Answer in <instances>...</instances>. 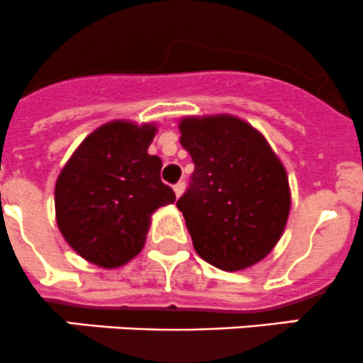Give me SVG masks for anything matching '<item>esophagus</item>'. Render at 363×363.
<instances>
[{"label": "esophagus", "instance_id": "1", "mask_svg": "<svg viewBox=\"0 0 363 363\" xmlns=\"http://www.w3.org/2000/svg\"><path fill=\"white\" fill-rule=\"evenodd\" d=\"M173 190H174V194H177V197H182V194L185 192V183H183V182L177 183V185L173 186Z\"/></svg>", "mask_w": 363, "mask_h": 363}]
</instances>
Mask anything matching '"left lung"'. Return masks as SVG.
Returning a JSON list of instances; mask_svg holds the SVG:
<instances>
[{
    "label": "left lung",
    "instance_id": "obj_1",
    "mask_svg": "<svg viewBox=\"0 0 363 363\" xmlns=\"http://www.w3.org/2000/svg\"><path fill=\"white\" fill-rule=\"evenodd\" d=\"M180 143L194 160L192 183L177 206L196 252L224 272L254 267L288 224V173L267 138L233 114L185 116Z\"/></svg>",
    "mask_w": 363,
    "mask_h": 363
}]
</instances>
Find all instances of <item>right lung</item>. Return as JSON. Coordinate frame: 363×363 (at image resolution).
<instances>
[{"mask_svg": "<svg viewBox=\"0 0 363 363\" xmlns=\"http://www.w3.org/2000/svg\"><path fill=\"white\" fill-rule=\"evenodd\" d=\"M157 123L113 120L86 135L55 185L56 224L75 254L120 268L143 250L152 215L173 204L160 182L162 160L150 155Z\"/></svg>", "mask_w": 363, "mask_h": 363, "instance_id": "1", "label": "right lung"}]
</instances>
